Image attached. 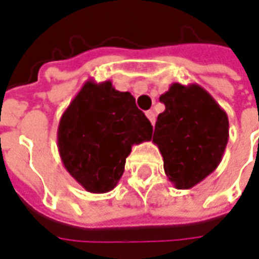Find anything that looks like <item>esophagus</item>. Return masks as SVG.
Wrapping results in <instances>:
<instances>
[{
  "label": "esophagus",
  "instance_id": "obj_1",
  "mask_svg": "<svg viewBox=\"0 0 259 259\" xmlns=\"http://www.w3.org/2000/svg\"><path fill=\"white\" fill-rule=\"evenodd\" d=\"M147 117H148V119H149V121H151V124H155V112L153 111H147Z\"/></svg>",
  "mask_w": 259,
  "mask_h": 259
}]
</instances>
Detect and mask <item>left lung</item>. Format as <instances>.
I'll return each instance as SVG.
<instances>
[{"label":"left lung","instance_id":"left-lung-1","mask_svg":"<svg viewBox=\"0 0 259 259\" xmlns=\"http://www.w3.org/2000/svg\"><path fill=\"white\" fill-rule=\"evenodd\" d=\"M152 142L159 148L167 179L192 189L220 165L228 142V117L201 85L170 84L159 97Z\"/></svg>","mask_w":259,"mask_h":259}]
</instances>
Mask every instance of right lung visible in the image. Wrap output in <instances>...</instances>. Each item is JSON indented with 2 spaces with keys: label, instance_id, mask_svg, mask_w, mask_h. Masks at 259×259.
<instances>
[{
  "label": "right lung",
  "instance_id": "right-lung-1",
  "mask_svg": "<svg viewBox=\"0 0 259 259\" xmlns=\"http://www.w3.org/2000/svg\"><path fill=\"white\" fill-rule=\"evenodd\" d=\"M152 140V125L128 92L87 80L62 114L58 149L66 170L90 193L117 186L133 145Z\"/></svg>",
  "mask_w": 259,
  "mask_h": 259
}]
</instances>
